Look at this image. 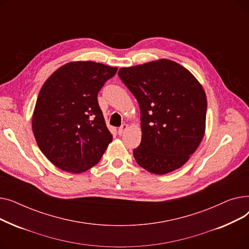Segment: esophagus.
<instances>
[{"mask_svg": "<svg viewBox=\"0 0 249 249\" xmlns=\"http://www.w3.org/2000/svg\"><path fill=\"white\" fill-rule=\"evenodd\" d=\"M128 129V124H123L120 128H119V135H123L124 134V132L126 131V130Z\"/></svg>", "mask_w": 249, "mask_h": 249, "instance_id": "1", "label": "esophagus"}]
</instances>
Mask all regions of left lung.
Masks as SVG:
<instances>
[{"label":"left lung","mask_w":249,"mask_h":249,"mask_svg":"<svg viewBox=\"0 0 249 249\" xmlns=\"http://www.w3.org/2000/svg\"><path fill=\"white\" fill-rule=\"evenodd\" d=\"M118 75L140 109L136 162L154 175L181 167L205 135L207 98L199 81L179 63L159 59L122 68Z\"/></svg>","instance_id":"left-lung-1"}]
</instances>
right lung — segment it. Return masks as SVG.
I'll return each mask as SVG.
<instances>
[{
    "mask_svg": "<svg viewBox=\"0 0 249 249\" xmlns=\"http://www.w3.org/2000/svg\"><path fill=\"white\" fill-rule=\"evenodd\" d=\"M117 70L95 61H71L52 73L39 91L33 134L47 160L62 171L87 172L111 143L98 93Z\"/></svg>",
    "mask_w": 249,
    "mask_h": 249,
    "instance_id": "obj_1",
    "label": "right lung"
}]
</instances>
